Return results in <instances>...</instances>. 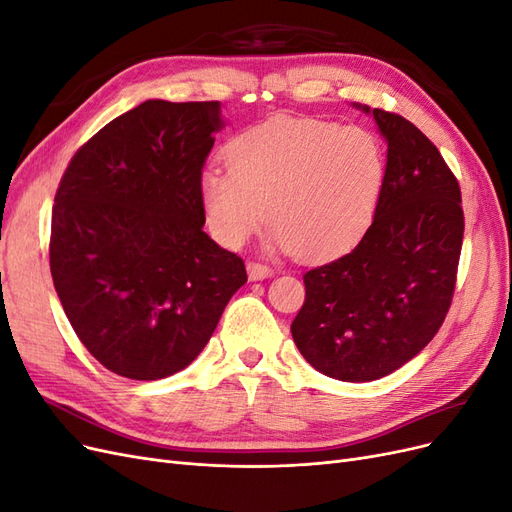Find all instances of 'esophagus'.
Returning a JSON list of instances; mask_svg holds the SVG:
<instances>
[{
    "mask_svg": "<svg viewBox=\"0 0 512 512\" xmlns=\"http://www.w3.org/2000/svg\"><path fill=\"white\" fill-rule=\"evenodd\" d=\"M247 275H250V280H265V277L273 275V269L269 265H262V262H250Z\"/></svg>",
    "mask_w": 512,
    "mask_h": 512,
    "instance_id": "esophagus-1",
    "label": "esophagus"
}]
</instances>
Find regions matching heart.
<instances>
[{"label":"heart","mask_w":512,"mask_h":512,"mask_svg":"<svg viewBox=\"0 0 512 512\" xmlns=\"http://www.w3.org/2000/svg\"><path fill=\"white\" fill-rule=\"evenodd\" d=\"M224 168L203 170L200 205L226 247L250 241L265 218L269 243L305 260L342 254L374 220L386 160L365 128L275 117L232 138Z\"/></svg>","instance_id":"1"}]
</instances>
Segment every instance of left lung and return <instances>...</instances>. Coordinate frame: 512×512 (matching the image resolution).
<instances>
[{
	"instance_id": "obj_1",
	"label": "left lung",
	"mask_w": 512,
	"mask_h": 512,
	"mask_svg": "<svg viewBox=\"0 0 512 512\" xmlns=\"http://www.w3.org/2000/svg\"><path fill=\"white\" fill-rule=\"evenodd\" d=\"M374 115L386 173L374 222L354 250L303 275L292 339L320 374L369 382L393 374L438 333L463 241L461 190L438 147L395 113Z\"/></svg>"
}]
</instances>
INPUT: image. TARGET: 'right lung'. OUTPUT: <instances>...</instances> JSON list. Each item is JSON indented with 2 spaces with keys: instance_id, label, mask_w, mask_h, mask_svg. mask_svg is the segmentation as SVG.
<instances>
[{
  "instance_id": "add662e5",
  "label": "right lung",
  "mask_w": 512,
  "mask_h": 512,
  "mask_svg": "<svg viewBox=\"0 0 512 512\" xmlns=\"http://www.w3.org/2000/svg\"><path fill=\"white\" fill-rule=\"evenodd\" d=\"M220 102L147 100L74 153L55 194L51 275L83 346L113 374L188 367L245 282L205 226L198 181Z\"/></svg>"
}]
</instances>
